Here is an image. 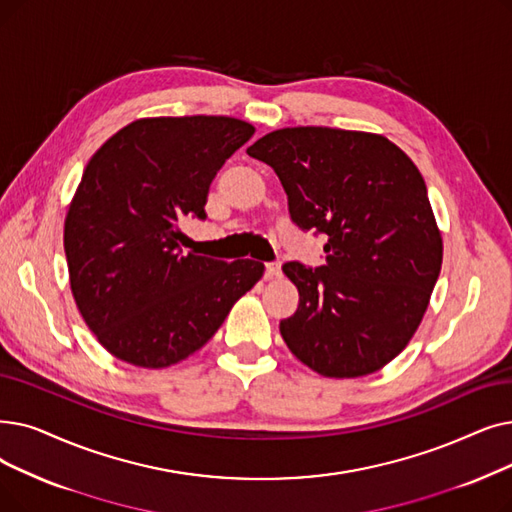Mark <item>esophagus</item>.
Instances as JSON below:
<instances>
[{"label":"esophagus","mask_w":512,"mask_h":512,"mask_svg":"<svg viewBox=\"0 0 512 512\" xmlns=\"http://www.w3.org/2000/svg\"><path fill=\"white\" fill-rule=\"evenodd\" d=\"M265 274H268V278H276L282 274V268H280V261H268L265 263Z\"/></svg>","instance_id":"esophagus-1"}]
</instances>
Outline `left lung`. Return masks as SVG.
Returning <instances> with one entry per match:
<instances>
[{"mask_svg":"<svg viewBox=\"0 0 512 512\" xmlns=\"http://www.w3.org/2000/svg\"><path fill=\"white\" fill-rule=\"evenodd\" d=\"M247 154L276 171L293 224L328 238L320 268L282 265L299 288L284 343L335 379L383 368L412 339L441 270L420 171L383 136L330 127L278 129Z\"/></svg>","mask_w":512,"mask_h":512,"instance_id":"obj_1","label":"left lung"}]
</instances>
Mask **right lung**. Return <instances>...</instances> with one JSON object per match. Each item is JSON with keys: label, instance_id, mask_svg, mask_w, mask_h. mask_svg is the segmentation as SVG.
<instances>
[{"label": "right lung", "instance_id": "obj_1", "mask_svg": "<svg viewBox=\"0 0 512 512\" xmlns=\"http://www.w3.org/2000/svg\"><path fill=\"white\" fill-rule=\"evenodd\" d=\"M230 117L142 119L87 163L64 221L85 324L119 360L163 368L201 349L263 274L253 259L184 253L182 226L207 219L217 171L251 140Z\"/></svg>", "mask_w": 512, "mask_h": 512}]
</instances>
